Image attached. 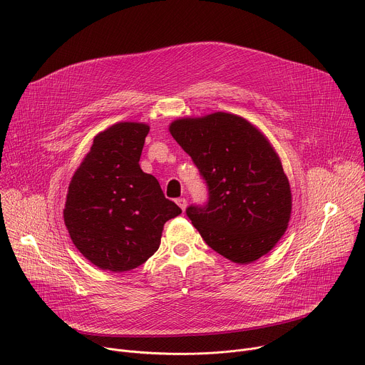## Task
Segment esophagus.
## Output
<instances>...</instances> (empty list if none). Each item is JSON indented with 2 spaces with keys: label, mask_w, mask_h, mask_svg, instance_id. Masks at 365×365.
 <instances>
[{
  "label": "esophagus",
  "mask_w": 365,
  "mask_h": 365,
  "mask_svg": "<svg viewBox=\"0 0 365 365\" xmlns=\"http://www.w3.org/2000/svg\"><path fill=\"white\" fill-rule=\"evenodd\" d=\"M176 203L182 207V211H185L186 210V205H187V200L185 199V197H179V199H176Z\"/></svg>",
  "instance_id": "34e87169"
}]
</instances>
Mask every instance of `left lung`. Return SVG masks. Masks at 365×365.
I'll use <instances>...</instances> for the list:
<instances>
[{
  "label": "left lung",
  "mask_w": 365,
  "mask_h": 365,
  "mask_svg": "<svg viewBox=\"0 0 365 365\" xmlns=\"http://www.w3.org/2000/svg\"><path fill=\"white\" fill-rule=\"evenodd\" d=\"M170 134L206 183L207 200L186 207L203 241L238 264L267 254L292 211L289 180L267 138L227 113L178 120Z\"/></svg>",
  "instance_id": "1"
}]
</instances>
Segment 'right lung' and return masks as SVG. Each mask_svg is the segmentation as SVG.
I'll use <instances>...</instances> for the list:
<instances>
[{"mask_svg": "<svg viewBox=\"0 0 365 365\" xmlns=\"http://www.w3.org/2000/svg\"><path fill=\"white\" fill-rule=\"evenodd\" d=\"M148 130L118 123L99 133L69 185L66 228L82 255L102 270L141 266L158 251L163 225L182 214L138 165Z\"/></svg>", "mask_w": 365, "mask_h": 365, "instance_id": "1", "label": "right lung"}]
</instances>
